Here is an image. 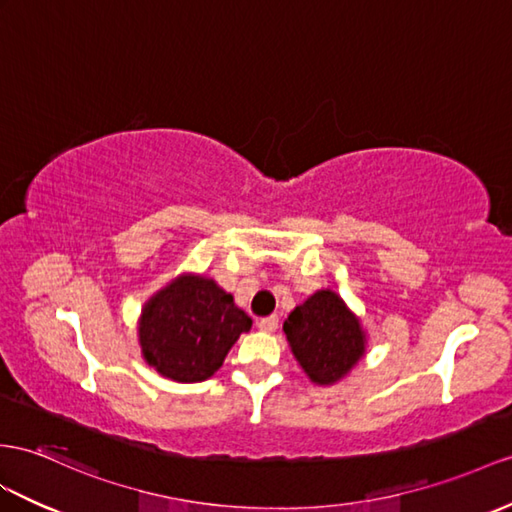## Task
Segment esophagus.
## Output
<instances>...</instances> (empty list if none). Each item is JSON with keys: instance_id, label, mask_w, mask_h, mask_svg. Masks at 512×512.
I'll use <instances>...</instances> for the list:
<instances>
[{"instance_id": "esophagus-1", "label": "esophagus", "mask_w": 512, "mask_h": 512, "mask_svg": "<svg viewBox=\"0 0 512 512\" xmlns=\"http://www.w3.org/2000/svg\"><path fill=\"white\" fill-rule=\"evenodd\" d=\"M278 317L276 315H269V317H263L258 321V328L263 332H276L278 330Z\"/></svg>"}]
</instances>
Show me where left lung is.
<instances>
[{"instance_id": "1", "label": "left lung", "mask_w": 512, "mask_h": 512, "mask_svg": "<svg viewBox=\"0 0 512 512\" xmlns=\"http://www.w3.org/2000/svg\"><path fill=\"white\" fill-rule=\"evenodd\" d=\"M297 363L317 384L341 380L365 352L358 319L332 291H317L284 321Z\"/></svg>"}]
</instances>
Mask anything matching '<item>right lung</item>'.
Listing matches in <instances>:
<instances>
[{"mask_svg": "<svg viewBox=\"0 0 512 512\" xmlns=\"http://www.w3.org/2000/svg\"><path fill=\"white\" fill-rule=\"evenodd\" d=\"M252 328L230 293L206 278L184 276L158 291L143 308L139 341L158 373L176 382H202Z\"/></svg>", "mask_w": 512, "mask_h": 512, "instance_id": "1", "label": "right lung"}]
</instances>
